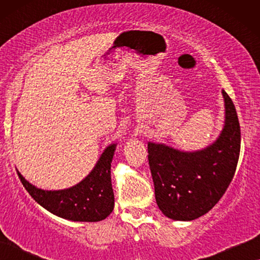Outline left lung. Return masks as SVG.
<instances>
[{"instance_id": "8db88e82", "label": "left lung", "mask_w": 260, "mask_h": 260, "mask_svg": "<svg viewBox=\"0 0 260 260\" xmlns=\"http://www.w3.org/2000/svg\"><path fill=\"white\" fill-rule=\"evenodd\" d=\"M225 99V126L204 150L183 152L165 144L148 143L155 198L163 214L189 221L211 211L236 173L240 152V125L232 99Z\"/></svg>"}]
</instances>
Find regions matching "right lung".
Returning a JSON list of instances; mask_svg holds the SVG:
<instances>
[{
  "label": "right lung",
  "instance_id": "add662e5",
  "mask_svg": "<svg viewBox=\"0 0 260 260\" xmlns=\"http://www.w3.org/2000/svg\"><path fill=\"white\" fill-rule=\"evenodd\" d=\"M116 145L105 149L94 169L72 188L42 190L17 172L30 197L53 214L72 221H101L113 211L115 197L111 184V162Z\"/></svg>",
  "mask_w": 260,
  "mask_h": 260
}]
</instances>
